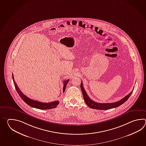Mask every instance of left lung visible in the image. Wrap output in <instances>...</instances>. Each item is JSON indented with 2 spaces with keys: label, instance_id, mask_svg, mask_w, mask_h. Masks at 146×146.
Returning a JSON list of instances; mask_svg holds the SVG:
<instances>
[{
  "label": "left lung",
  "instance_id": "8db88e82",
  "mask_svg": "<svg viewBox=\"0 0 146 146\" xmlns=\"http://www.w3.org/2000/svg\"><path fill=\"white\" fill-rule=\"evenodd\" d=\"M81 89L82 92L83 96H84V102L86 103L87 106L91 109H96V110H106L110 109H113L117 108L119 106H121L125 102L129 96H131L133 91H131L130 93H129L125 97H124L123 99L121 100L120 101H118L117 102L114 103H100L94 101L93 100L90 99L89 96H88L87 92L84 90V88L83 86L82 82L81 81L80 84Z\"/></svg>",
  "mask_w": 146,
  "mask_h": 146
}]
</instances>
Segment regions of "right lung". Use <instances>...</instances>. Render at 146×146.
Instances as JSON below:
<instances>
[{
  "mask_svg": "<svg viewBox=\"0 0 146 146\" xmlns=\"http://www.w3.org/2000/svg\"><path fill=\"white\" fill-rule=\"evenodd\" d=\"M12 76H13V84H14L15 87V88H16L17 92L19 94V96H20L22 100H23V101L29 106H30L32 108H36V109H40V110H48V109L55 108L57 106V105H58V104H59L58 101H54V102L50 103H43L29 98L27 96H25V94H23L22 92L21 91V90L19 89V87H18L17 84H16L15 81V79L13 77V74H12ZM69 81V79H68L67 80H64V81L63 92H65L66 87V86L68 84Z\"/></svg>",
  "mask_w": 146,
  "mask_h": 146,
  "instance_id": "right-lung-1",
  "label": "right lung"
}]
</instances>
